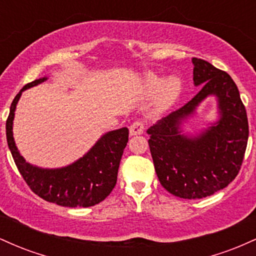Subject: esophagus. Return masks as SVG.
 Wrapping results in <instances>:
<instances>
[{
  "label": "esophagus",
  "mask_w": 256,
  "mask_h": 256,
  "mask_svg": "<svg viewBox=\"0 0 256 256\" xmlns=\"http://www.w3.org/2000/svg\"><path fill=\"white\" fill-rule=\"evenodd\" d=\"M144 131V124L140 120H136L130 125V134L131 136H136V134H143Z\"/></svg>",
  "instance_id": "esophagus-1"
}]
</instances>
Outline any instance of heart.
Segmentation results:
<instances>
[{"label":"heart","mask_w":256,"mask_h":256,"mask_svg":"<svg viewBox=\"0 0 256 256\" xmlns=\"http://www.w3.org/2000/svg\"><path fill=\"white\" fill-rule=\"evenodd\" d=\"M143 89L148 95H155L158 92V110H165L180 96L183 83L178 77H170L165 80L161 76L148 73L143 80Z\"/></svg>","instance_id":"b5f03b06"}]
</instances>
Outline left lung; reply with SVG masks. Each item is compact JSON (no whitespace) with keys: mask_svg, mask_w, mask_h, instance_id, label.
Listing matches in <instances>:
<instances>
[{"mask_svg":"<svg viewBox=\"0 0 256 256\" xmlns=\"http://www.w3.org/2000/svg\"><path fill=\"white\" fill-rule=\"evenodd\" d=\"M196 96L148 128L149 148L161 185L180 198H202L224 189L236 178L248 143L246 107L228 73L202 58H192ZM210 94L218 98L220 119L198 138L180 134L182 120Z\"/></svg>","mask_w":256,"mask_h":256,"instance_id":"1","label":"left lung"}]
</instances>
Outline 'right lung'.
I'll return each mask as SVG.
<instances>
[{"instance_id":"add662e5","label":"right lung","mask_w":256,"mask_h":256,"mask_svg":"<svg viewBox=\"0 0 256 256\" xmlns=\"http://www.w3.org/2000/svg\"><path fill=\"white\" fill-rule=\"evenodd\" d=\"M44 80H46V77L26 84L10 104L6 134L14 162L32 192L46 201L64 207L98 204L116 186L120 160L128 140V128H122L104 134L83 158L67 167L44 170L30 165L18 152L14 142L12 131L14 112L22 91Z\"/></svg>"}]
</instances>
